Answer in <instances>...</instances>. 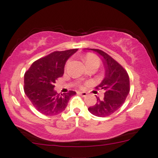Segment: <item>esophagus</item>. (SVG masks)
Returning a JSON list of instances; mask_svg holds the SVG:
<instances>
[{"label":"esophagus","instance_id":"34e87169","mask_svg":"<svg viewBox=\"0 0 158 158\" xmlns=\"http://www.w3.org/2000/svg\"><path fill=\"white\" fill-rule=\"evenodd\" d=\"M78 94L81 96L82 97H86L87 96V94L86 92H78Z\"/></svg>","mask_w":158,"mask_h":158}]
</instances>
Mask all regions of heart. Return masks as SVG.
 <instances>
[{
	"instance_id": "b5f03b06",
	"label": "heart",
	"mask_w": 158,
	"mask_h": 158,
	"mask_svg": "<svg viewBox=\"0 0 158 158\" xmlns=\"http://www.w3.org/2000/svg\"><path fill=\"white\" fill-rule=\"evenodd\" d=\"M82 58H83L85 63H86V66L88 67L91 66H96L97 67H98L100 65V63H101V60H100L98 57L96 55L92 53H88L85 55V56L82 57ZM67 64H68V62L66 64V66ZM88 77L87 74L84 75V77Z\"/></svg>"
}]
</instances>
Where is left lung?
I'll return each mask as SVG.
<instances>
[{
	"label": "left lung",
	"instance_id": "8db88e82",
	"mask_svg": "<svg viewBox=\"0 0 158 158\" xmlns=\"http://www.w3.org/2000/svg\"><path fill=\"white\" fill-rule=\"evenodd\" d=\"M91 50L101 57L106 69L105 78L97 89L105 91L103 98L97 97V102L94 106L89 107V111L97 117H107L117 111L126 100L130 91L129 77L126 70L121 64L110 56L106 52L99 49L85 48Z\"/></svg>",
	"mask_w": 158,
	"mask_h": 158
}]
</instances>
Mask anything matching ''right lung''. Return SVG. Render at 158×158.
<instances>
[{
    "label": "right lung",
    "mask_w": 158,
    "mask_h": 158,
    "mask_svg": "<svg viewBox=\"0 0 158 158\" xmlns=\"http://www.w3.org/2000/svg\"><path fill=\"white\" fill-rule=\"evenodd\" d=\"M78 49L56 51L33 62L24 74V90L37 110L47 116L61 113L76 92L60 94L54 90L57 79L64 74V65Z\"/></svg>",
    "instance_id": "1"
}]
</instances>
